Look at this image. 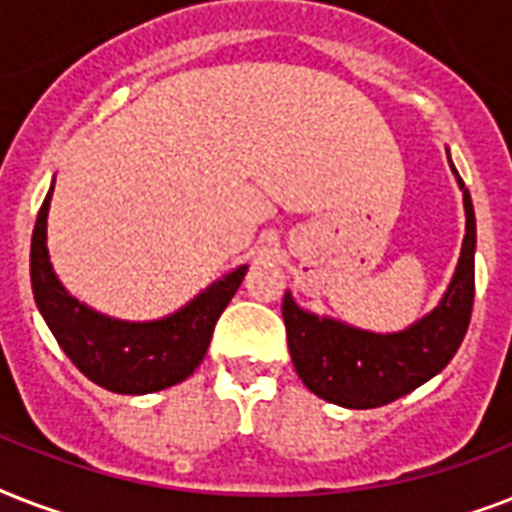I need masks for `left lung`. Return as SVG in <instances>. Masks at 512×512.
Returning a JSON list of instances; mask_svg holds the SVG:
<instances>
[{"mask_svg": "<svg viewBox=\"0 0 512 512\" xmlns=\"http://www.w3.org/2000/svg\"><path fill=\"white\" fill-rule=\"evenodd\" d=\"M452 172L457 175L454 164ZM457 183L465 204L460 263L441 303L412 327L374 335L327 316L319 319L303 311L289 292L284 295L281 316L287 324L289 356L311 393L348 409H374L412 393L452 361L468 332L476 295V212L460 175Z\"/></svg>", "mask_w": 512, "mask_h": 512, "instance_id": "8db88e82", "label": "left lung"}]
</instances>
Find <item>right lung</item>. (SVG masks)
Instances as JSON below:
<instances>
[{
    "instance_id": "right-lung-1",
    "label": "right lung",
    "mask_w": 512,
    "mask_h": 512,
    "mask_svg": "<svg viewBox=\"0 0 512 512\" xmlns=\"http://www.w3.org/2000/svg\"><path fill=\"white\" fill-rule=\"evenodd\" d=\"M50 193L36 215L31 236V289L36 308L47 321L74 366L95 385L124 396H143L191 377L207 353L215 324L236 295L247 265L209 284L191 303L167 319L122 321L79 303L52 271L47 252Z\"/></svg>"
}]
</instances>
